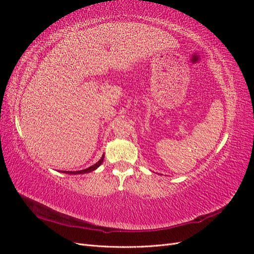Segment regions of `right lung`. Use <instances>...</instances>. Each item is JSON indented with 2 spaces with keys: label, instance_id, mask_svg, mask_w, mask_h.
Returning a JSON list of instances; mask_svg holds the SVG:
<instances>
[{
  "label": "right lung",
  "instance_id": "right-lung-1",
  "mask_svg": "<svg viewBox=\"0 0 254 254\" xmlns=\"http://www.w3.org/2000/svg\"><path fill=\"white\" fill-rule=\"evenodd\" d=\"M103 161H104V156L101 158V160H99L96 164H94V165H92V166H90V167L86 168V170L77 171V172H64V173H65V174H72V175H73V174H74V175H76V174H86V173H90V172H92V171L96 170V168L103 163Z\"/></svg>",
  "mask_w": 254,
  "mask_h": 254
}]
</instances>
